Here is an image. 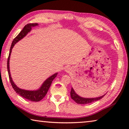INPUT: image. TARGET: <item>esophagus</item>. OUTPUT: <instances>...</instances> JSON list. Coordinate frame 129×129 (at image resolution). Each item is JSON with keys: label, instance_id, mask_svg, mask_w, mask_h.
Segmentation results:
<instances>
[{"label": "esophagus", "instance_id": "34e87169", "mask_svg": "<svg viewBox=\"0 0 129 129\" xmlns=\"http://www.w3.org/2000/svg\"><path fill=\"white\" fill-rule=\"evenodd\" d=\"M65 71H66L67 72H68V73L70 72V71L71 70V69L70 68V67H67L66 68H65Z\"/></svg>", "mask_w": 129, "mask_h": 129}]
</instances>
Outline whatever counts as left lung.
Returning <instances> with one entry per match:
<instances>
[{
  "label": "left lung",
  "instance_id": "8db88e82",
  "mask_svg": "<svg viewBox=\"0 0 129 129\" xmlns=\"http://www.w3.org/2000/svg\"><path fill=\"white\" fill-rule=\"evenodd\" d=\"M105 95L104 94L103 95L99 97H96V98H83L80 97L78 94L76 93V92L74 90V89L72 88L71 91V96L72 99L76 103L78 104H88L90 103H92L93 102H95L98 100H101L102 98L104 97V96Z\"/></svg>",
  "mask_w": 129,
  "mask_h": 129
}]
</instances>
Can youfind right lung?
<instances>
[{"label": "right lung", "mask_w": 129, "mask_h": 129, "mask_svg": "<svg viewBox=\"0 0 129 129\" xmlns=\"http://www.w3.org/2000/svg\"><path fill=\"white\" fill-rule=\"evenodd\" d=\"M36 25H38V23H30L28 24L25 25L24 27L23 28V29L21 30V32L19 34L16 38H15L14 40H13L11 46L10 48V53L9 56H8V59H7V71L8 73V76H9V79L10 81L11 84L12 86L13 89H14V90L16 91V93L20 95L21 97L24 98L25 99H27L29 100L30 101L33 102H38L40 101V100H42L44 97H45V95L47 94V93L49 89L50 88V86L52 82V81L54 80V78H55L57 75V73H56L54 74L51 77H49L45 81L43 82L42 85L39 88L38 90H24V89H21L17 87L15 83L13 81V80L11 78L10 74V55L11 53L12 49L13 47L15 45V44L17 42H18L19 40H20L21 39H22L24 37H25L27 34L30 31V30L32 29V27H35Z\"/></svg>", "instance_id": "right-lung-1"}]
</instances>
